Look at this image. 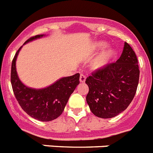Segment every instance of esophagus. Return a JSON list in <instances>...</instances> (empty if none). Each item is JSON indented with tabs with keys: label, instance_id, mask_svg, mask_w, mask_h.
<instances>
[{
	"label": "esophagus",
	"instance_id": "1",
	"mask_svg": "<svg viewBox=\"0 0 153 153\" xmlns=\"http://www.w3.org/2000/svg\"><path fill=\"white\" fill-rule=\"evenodd\" d=\"M86 78V76H85L84 74H80V76H79V82H80V83H85Z\"/></svg>",
	"mask_w": 153,
	"mask_h": 153
}]
</instances>
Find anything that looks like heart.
Segmentation results:
<instances>
[{
	"instance_id": "heart-1",
	"label": "heart",
	"mask_w": 153,
	"mask_h": 153,
	"mask_svg": "<svg viewBox=\"0 0 153 153\" xmlns=\"http://www.w3.org/2000/svg\"><path fill=\"white\" fill-rule=\"evenodd\" d=\"M106 43L104 41H97L93 45L92 51H97L102 50L91 62V68L94 70H100L106 68L111 64L117 56V51L113 47H106Z\"/></svg>"
}]
</instances>
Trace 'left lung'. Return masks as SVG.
Wrapping results in <instances>:
<instances>
[{"label":"left lung","mask_w":153,"mask_h":153,"mask_svg":"<svg viewBox=\"0 0 153 153\" xmlns=\"http://www.w3.org/2000/svg\"><path fill=\"white\" fill-rule=\"evenodd\" d=\"M140 78L136 55L124 44L122 55L116 63L97 70L86 78L89 86L86 102L100 118H113L123 112L136 94Z\"/></svg>","instance_id":"left-lung-1"}]
</instances>
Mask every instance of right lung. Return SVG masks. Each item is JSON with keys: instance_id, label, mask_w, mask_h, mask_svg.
Returning <instances> with one entry per match:
<instances>
[{"instance_id": "1", "label": "right lung", "mask_w": 153, "mask_h": 153, "mask_svg": "<svg viewBox=\"0 0 153 153\" xmlns=\"http://www.w3.org/2000/svg\"><path fill=\"white\" fill-rule=\"evenodd\" d=\"M45 36L40 34L30 37L24 45ZM23 46L16 53L12 61L10 80L14 96L24 111L31 117L42 122L55 120L62 114L70 95L79 85V74L62 77L44 88L29 87L21 82L16 69L17 56Z\"/></svg>"}]
</instances>
